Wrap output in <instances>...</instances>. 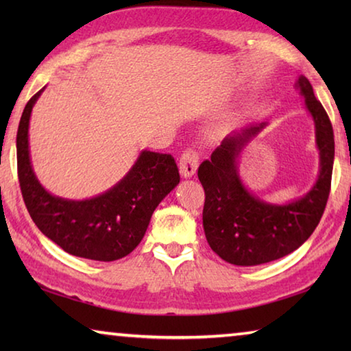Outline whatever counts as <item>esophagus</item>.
<instances>
[{"mask_svg": "<svg viewBox=\"0 0 351 351\" xmlns=\"http://www.w3.org/2000/svg\"><path fill=\"white\" fill-rule=\"evenodd\" d=\"M198 161H199V156L197 152H193V150L184 152L182 156L180 158V173L184 178L193 176L195 173H197Z\"/></svg>", "mask_w": 351, "mask_h": 351, "instance_id": "34e87169", "label": "esophagus"}]
</instances>
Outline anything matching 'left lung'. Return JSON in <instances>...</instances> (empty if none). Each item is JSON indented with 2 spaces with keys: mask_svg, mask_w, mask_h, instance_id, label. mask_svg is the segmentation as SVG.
<instances>
[{
  "mask_svg": "<svg viewBox=\"0 0 351 351\" xmlns=\"http://www.w3.org/2000/svg\"><path fill=\"white\" fill-rule=\"evenodd\" d=\"M316 128L319 150L317 181L308 193L287 204H272L255 197L239 175L241 150L266 123H251L226 136L210 159L198 169L206 201L203 226L212 251L237 266H257L282 258L304 245L314 232L330 195L335 134L322 104L305 75L295 82Z\"/></svg>",
  "mask_w": 351,
  "mask_h": 351,
  "instance_id": "1",
  "label": "left lung"
}]
</instances>
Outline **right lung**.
Listing matches in <instances>:
<instances>
[{
	"label": "right lung",
	"mask_w": 351,
	"mask_h": 351,
	"mask_svg": "<svg viewBox=\"0 0 351 351\" xmlns=\"http://www.w3.org/2000/svg\"><path fill=\"white\" fill-rule=\"evenodd\" d=\"M43 90L26 104L16 133L19 181L29 215L47 239L71 255L97 261L125 257L144 239L158 204L180 184L175 159L144 150L128 173L97 197H56L35 176L29 152V119Z\"/></svg>",
	"instance_id": "right-lung-1"
}]
</instances>
